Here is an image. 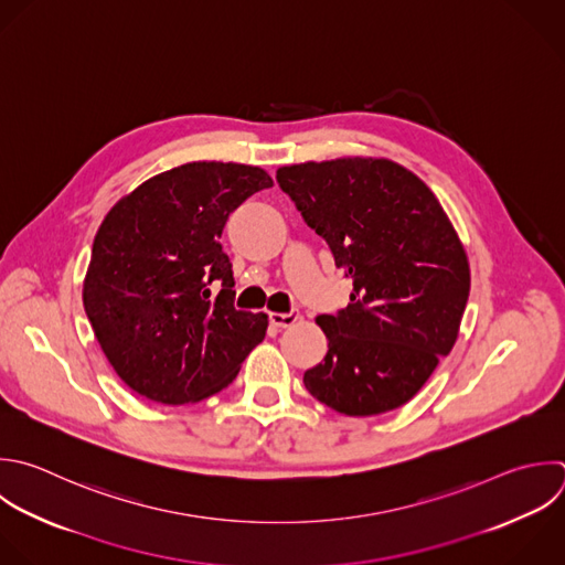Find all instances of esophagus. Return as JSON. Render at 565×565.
Wrapping results in <instances>:
<instances>
[{"instance_id":"34e87169","label":"esophagus","mask_w":565,"mask_h":565,"mask_svg":"<svg viewBox=\"0 0 565 565\" xmlns=\"http://www.w3.org/2000/svg\"><path fill=\"white\" fill-rule=\"evenodd\" d=\"M298 318H300V311H298V309H291V311H287V313H276V311L269 313V322H271L274 327H291Z\"/></svg>"}]
</instances>
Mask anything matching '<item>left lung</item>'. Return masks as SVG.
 Masks as SVG:
<instances>
[{
  "instance_id": "left-lung-1",
  "label": "left lung",
  "mask_w": 565,
  "mask_h": 565,
  "mask_svg": "<svg viewBox=\"0 0 565 565\" xmlns=\"http://www.w3.org/2000/svg\"><path fill=\"white\" fill-rule=\"evenodd\" d=\"M276 181L353 280L347 309L316 318L329 351L305 371L307 391L351 417L406 404L450 353L468 302V258L446 212L388 159L309 161Z\"/></svg>"
}]
</instances>
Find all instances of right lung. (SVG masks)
I'll return each mask as SVG.
<instances>
[{
  "mask_svg": "<svg viewBox=\"0 0 565 565\" xmlns=\"http://www.w3.org/2000/svg\"><path fill=\"white\" fill-rule=\"evenodd\" d=\"M271 185L254 166L196 161L148 179L104 218L84 307L108 362L139 395L174 406L205 399L263 342L267 313L234 307L218 238L230 214Z\"/></svg>",
  "mask_w": 565,
  "mask_h": 565,
  "instance_id": "1",
  "label": "right lung"
}]
</instances>
